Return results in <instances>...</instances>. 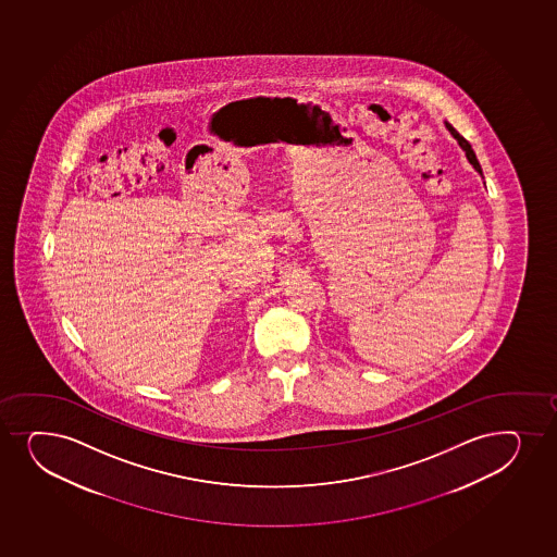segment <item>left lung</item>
I'll use <instances>...</instances> for the list:
<instances>
[{"label":"left lung","mask_w":557,"mask_h":557,"mask_svg":"<svg viewBox=\"0 0 557 557\" xmlns=\"http://www.w3.org/2000/svg\"><path fill=\"white\" fill-rule=\"evenodd\" d=\"M444 124H446V128H448L449 134L454 135L455 141L459 143V147L465 150V153H467V160L470 161V165H472L473 169H475V171H478V173L483 176L480 161H478V158H475V153H473L472 147H470V143H468L467 139H465V137H462V135H460L459 132H457V129H455L454 126L449 124V122H444Z\"/></svg>","instance_id":"obj_1"}]
</instances>
